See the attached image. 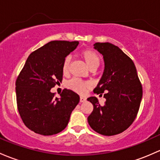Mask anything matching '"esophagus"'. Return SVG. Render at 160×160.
<instances>
[{"label": "esophagus", "mask_w": 160, "mask_h": 160, "mask_svg": "<svg viewBox=\"0 0 160 160\" xmlns=\"http://www.w3.org/2000/svg\"><path fill=\"white\" fill-rule=\"evenodd\" d=\"M86 100H87V98H86L85 97H80V101L81 102H85Z\"/></svg>", "instance_id": "esophagus-1"}]
</instances>
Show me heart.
<instances>
[{
  "instance_id": "1",
  "label": "heart",
  "mask_w": 160,
  "mask_h": 160,
  "mask_svg": "<svg viewBox=\"0 0 160 160\" xmlns=\"http://www.w3.org/2000/svg\"><path fill=\"white\" fill-rule=\"evenodd\" d=\"M81 56L85 60L86 63L88 66L90 70L91 69H97L100 65V58L98 54L95 51L91 50H84L81 52ZM70 63V58L67 57L63 60L62 63V72L63 74H67L69 71V67ZM67 88L73 90L78 93H83L90 87V83L88 82L83 81L77 78L71 79L67 83Z\"/></svg>"
}]
</instances>
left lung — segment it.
<instances>
[{
	"label": "left lung",
	"mask_w": 160,
	"mask_h": 160,
	"mask_svg": "<svg viewBox=\"0 0 160 160\" xmlns=\"http://www.w3.org/2000/svg\"><path fill=\"white\" fill-rule=\"evenodd\" d=\"M94 48L103 57L104 71L94 93H104L101 106L96 97L87 100L93 110L87 118L94 131L104 136L123 132L137 117L142 97V88L132 60L117 46L110 43H96ZM102 95V94H100Z\"/></svg>",
	"instance_id": "8db88e82"
}]
</instances>
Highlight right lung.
Here are the masks:
<instances>
[{
  "label": "right lung",
  "instance_id": "obj_1",
  "mask_svg": "<svg viewBox=\"0 0 160 160\" xmlns=\"http://www.w3.org/2000/svg\"><path fill=\"white\" fill-rule=\"evenodd\" d=\"M78 44V41L49 42L29 55L17 78L18 112L25 126L36 133L50 136L63 130L80 101L73 90L64 89L60 99L50 91L62 81L63 60Z\"/></svg>",
  "mask_w": 160,
  "mask_h": 160
}]
</instances>
